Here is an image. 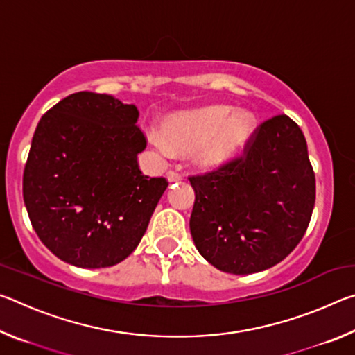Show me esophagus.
<instances>
[{"instance_id": "1", "label": "esophagus", "mask_w": 355, "mask_h": 355, "mask_svg": "<svg viewBox=\"0 0 355 355\" xmlns=\"http://www.w3.org/2000/svg\"><path fill=\"white\" fill-rule=\"evenodd\" d=\"M167 180H169V183H175V182H180V180L183 178L182 173H178L177 171H169L167 172Z\"/></svg>"}]
</instances>
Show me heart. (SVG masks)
I'll return each instance as SVG.
<instances>
[{"label": "heart", "instance_id": "heart-1", "mask_svg": "<svg viewBox=\"0 0 355 355\" xmlns=\"http://www.w3.org/2000/svg\"><path fill=\"white\" fill-rule=\"evenodd\" d=\"M254 130V114L233 112V107L218 105L169 117L163 123L164 139L153 137V144L166 155L188 153L196 148V163L214 169L241 153Z\"/></svg>", "mask_w": 355, "mask_h": 355}]
</instances>
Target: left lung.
<instances>
[{"label": "left lung", "mask_w": 355, "mask_h": 355, "mask_svg": "<svg viewBox=\"0 0 355 355\" xmlns=\"http://www.w3.org/2000/svg\"><path fill=\"white\" fill-rule=\"evenodd\" d=\"M189 182L196 192L192 239L224 272L254 274L280 263L302 239L313 213L307 142L285 114L263 122L243 156Z\"/></svg>", "instance_id": "left-lung-1"}]
</instances>
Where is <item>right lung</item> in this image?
Wrapping results in <instances>:
<instances>
[{"instance_id":"add662e5","label":"right lung","mask_w":355,"mask_h":355,"mask_svg":"<svg viewBox=\"0 0 355 355\" xmlns=\"http://www.w3.org/2000/svg\"><path fill=\"white\" fill-rule=\"evenodd\" d=\"M139 111L112 95L76 92L42 116L23 172V199L35 233L62 261L107 268L146 233L167 188L137 164L147 147Z\"/></svg>"}]
</instances>
